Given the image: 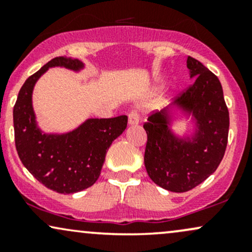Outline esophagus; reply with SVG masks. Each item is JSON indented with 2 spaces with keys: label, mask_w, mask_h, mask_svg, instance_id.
Returning <instances> with one entry per match:
<instances>
[{
  "label": "esophagus",
  "mask_w": 252,
  "mask_h": 252,
  "mask_svg": "<svg viewBox=\"0 0 252 252\" xmlns=\"http://www.w3.org/2000/svg\"><path fill=\"white\" fill-rule=\"evenodd\" d=\"M128 117H129L130 126H136V124H138L140 123V110L136 108L131 109L130 110Z\"/></svg>",
  "instance_id": "34e87169"
}]
</instances>
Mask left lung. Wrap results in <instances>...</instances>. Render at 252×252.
<instances>
[{"mask_svg":"<svg viewBox=\"0 0 252 252\" xmlns=\"http://www.w3.org/2000/svg\"><path fill=\"white\" fill-rule=\"evenodd\" d=\"M190 78L176 103L193 112L198 134L179 141L170 134L162 112H154L143 124L147 132L144 166L149 178L162 189L182 193L194 189L216 172L227 146L228 109L218 77L194 58H187Z\"/></svg>","mask_w":252,"mask_h":252,"instance_id":"left-lung-1","label":"left lung"}]
</instances>
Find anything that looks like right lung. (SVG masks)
Segmentation results:
<instances>
[{
    "mask_svg": "<svg viewBox=\"0 0 252 252\" xmlns=\"http://www.w3.org/2000/svg\"><path fill=\"white\" fill-rule=\"evenodd\" d=\"M52 66L79 70L78 59L57 57L26 80L14 105V134L20 160L47 189L70 194L92 186L99 178L112 141L128 124L126 115L114 118H91L66 135H46L36 128L32 108L34 84Z\"/></svg>",
    "mask_w": 252,
    "mask_h": 252,
    "instance_id": "obj_1",
    "label": "right lung"
}]
</instances>
